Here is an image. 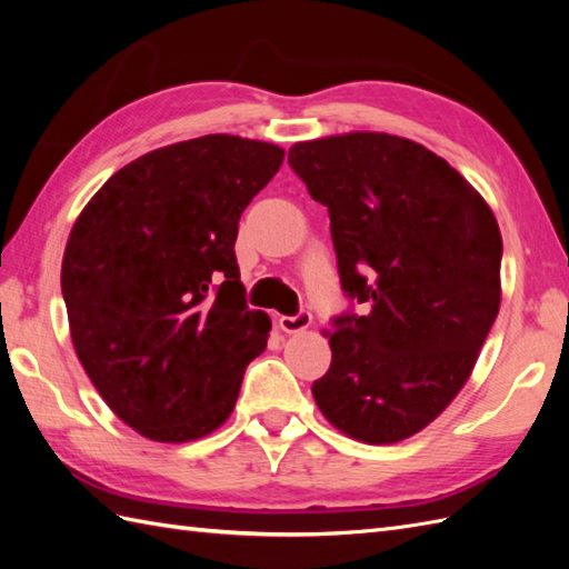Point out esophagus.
<instances>
[{
	"mask_svg": "<svg viewBox=\"0 0 569 569\" xmlns=\"http://www.w3.org/2000/svg\"><path fill=\"white\" fill-rule=\"evenodd\" d=\"M312 322V316L308 310H300L296 312V316H283L281 320H278V325H281V330L288 332V335H296V332H303L310 328Z\"/></svg>",
	"mask_w": 569,
	"mask_h": 569,
	"instance_id": "1",
	"label": "esophagus"
}]
</instances>
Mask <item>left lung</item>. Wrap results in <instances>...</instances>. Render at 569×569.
Wrapping results in <instances>:
<instances>
[{"label": "left lung", "mask_w": 569, "mask_h": 569, "mask_svg": "<svg viewBox=\"0 0 569 569\" xmlns=\"http://www.w3.org/2000/svg\"><path fill=\"white\" fill-rule=\"evenodd\" d=\"M330 212L342 291L365 316L335 320L312 396L369 445L420 432L462 391L501 306V232L487 200L422 143L381 131L288 151Z\"/></svg>", "instance_id": "obj_1"}]
</instances>
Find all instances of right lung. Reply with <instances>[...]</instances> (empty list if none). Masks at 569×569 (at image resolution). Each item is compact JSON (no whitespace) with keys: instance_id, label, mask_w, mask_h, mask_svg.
Masks as SVG:
<instances>
[{"instance_id":"add662e5","label":"right lung","mask_w":569,"mask_h":569,"mask_svg":"<svg viewBox=\"0 0 569 569\" xmlns=\"http://www.w3.org/2000/svg\"><path fill=\"white\" fill-rule=\"evenodd\" d=\"M276 143L208 134L139 156L70 229L60 288L80 365L119 420L156 442H190L234 410L269 340L249 310L239 217L276 176Z\"/></svg>"}]
</instances>
